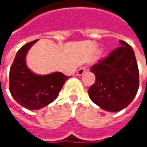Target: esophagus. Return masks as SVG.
<instances>
[{
	"instance_id": "34e87169",
	"label": "esophagus",
	"mask_w": 147,
	"mask_h": 147,
	"mask_svg": "<svg viewBox=\"0 0 147 147\" xmlns=\"http://www.w3.org/2000/svg\"><path fill=\"white\" fill-rule=\"evenodd\" d=\"M85 71H86V68L85 67H81V68H79L77 70L76 75L77 76H82V75H83V74L85 73Z\"/></svg>"
}]
</instances>
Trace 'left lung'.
<instances>
[{"label": "left lung", "mask_w": 147, "mask_h": 147, "mask_svg": "<svg viewBox=\"0 0 147 147\" xmlns=\"http://www.w3.org/2000/svg\"><path fill=\"white\" fill-rule=\"evenodd\" d=\"M120 47L90 69L95 82L88 95L101 109L116 112L132 102L139 88V69L133 48L120 40Z\"/></svg>", "instance_id": "obj_1"}]
</instances>
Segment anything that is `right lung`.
Segmentation results:
<instances>
[{
  "label": "right lung",
  "instance_id": "right-lung-1",
  "mask_svg": "<svg viewBox=\"0 0 147 147\" xmlns=\"http://www.w3.org/2000/svg\"><path fill=\"white\" fill-rule=\"evenodd\" d=\"M37 42L24 45L17 53L9 72V89L15 100L28 110H38L52 103L69 78L61 72L33 73L26 65V54Z\"/></svg>",
  "mask_w": 147,
  "mask_h": 147
}]
</instances>
